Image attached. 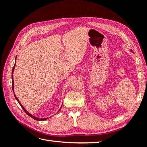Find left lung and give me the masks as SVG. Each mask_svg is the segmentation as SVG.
<instances>
[{"label": "left lung", "mask_w": 147, "mask_h": 147, "mask_svg": "<svg viewBox=\"0 0 147 147\" xmlns=\"http://www.w3.org/2000/svg\"><path fill=\"white\" fill-rule=\"evenodd\" d=\"M130 51H131V52H132V51H131V50H130Z\"/></svg>", "instance_id": "1"}]
</instances>
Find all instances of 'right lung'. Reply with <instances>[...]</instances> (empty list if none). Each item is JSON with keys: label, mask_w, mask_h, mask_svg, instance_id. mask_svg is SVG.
I'll use <instances>...</instances> for the list:
<instances>
[{"label": "right lung", "mask_w": 147, "mask_h": 147, "mask_svg": "<svg viewBox=\"0 0 147 147\" xmlns=\"http://www.w3.org/2000/svg\"><path fill=\"white\" fill-rule=\"evenodd\" d=\"M15 59V60H16ZM15 65H16V62H15V64H14V67H13V68H12V91H13V92H14V80H13V73H14V68H15ZM14 96H15V98L16 99V100L18 102V103L19 104H20V105H21V107H22V109H23L24 110V111L26 112V113L29 115V116H30L31 117H32L33 119H35V120H37V121H45V120H47V119H48V117H46V118H38V117H35V116H34V115H32L30 113H29L25 109H24V107H23V105H22L21 103H20V100H18V98H17V96H16V95L15 94H14ZM61 107H62V106L61 107V108H60V109H59V111L61 110ZM58 111V112H59Z\"/></svg>", "instance_id": "add662e5"}]
</instances>
